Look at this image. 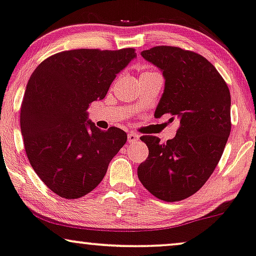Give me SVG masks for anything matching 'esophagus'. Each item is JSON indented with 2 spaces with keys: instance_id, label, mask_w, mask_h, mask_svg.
Returning <instances> with one entry per match:
<instances>
[{
  "instance_id": "34e87169",
  "label": "esophagus",
  "mask_w": 256,
  "mask_h": 256,
  "mask_svg": "<svg viewBox=\"0 0 256 256\" xmlns=\"http://www.w3.org/2000/svg\"><path fill=\"white\" fill-rule=\"evenodd\" d=\"M138 139H139V136L137 134H134V132H130V134H128V143H134V142H137Z\"/></svg>"
}]
</instances>
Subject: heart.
<instances>
[{"mask_svg":"<svg viewBox=\"0 0 256 256\" xmlns=\"http://www.w3.org/2000/svg\"><path fill=\"white\" fill-rule=\"evenodd\" d=\"M148 73H151V72H145V73H143V74H148Z\"/></svg>","mask_w":256,"mask_h":256,"instance_id":"heart-1","label":"heart"}]
</instances>
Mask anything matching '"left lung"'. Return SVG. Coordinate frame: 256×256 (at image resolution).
I'll return each instance as SVG.
<instances>
[{
	"label": "left lung",
	"mask_w": 256,
	"mask_h": 256,
	"mask_svg": "<svg viewBox=\"0 0 256 256\" xmlns=\"http://www.w3.org/2000/svg\"><path fill=\"white\" fill-rule=\"evenodd\" d=\"M166 79L154 117L170 114L180 122L174 139L162 143L143 136L148 157L138 166V178L166 202L192 196L214 172L230 134V93L218 70L195 52L157 46L142 52Z\"/></svg>",
	"instance_id": "1"
}]
</instances>
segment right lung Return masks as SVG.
Masks as SVG:
<instances>
[{
	"label": "right lung",
	"instance_id": "add662e5",
	"mask_svg": "<svg viewBox=\"0 0 256 256\" xmlns=\"http://www.w3.org/2000/svg\"><path fill=\"white\" fill-rule=\"evenodd\" d=\"M136 56L134 48L64 50L42 61L29 78L20 116L24 150L58 196L74 200L92 192L128 140L122 128H96L87 108L105 98Z\"/></svg>",
	"mask_w": 256,
	"mask_h": 256
}]
</instances>
